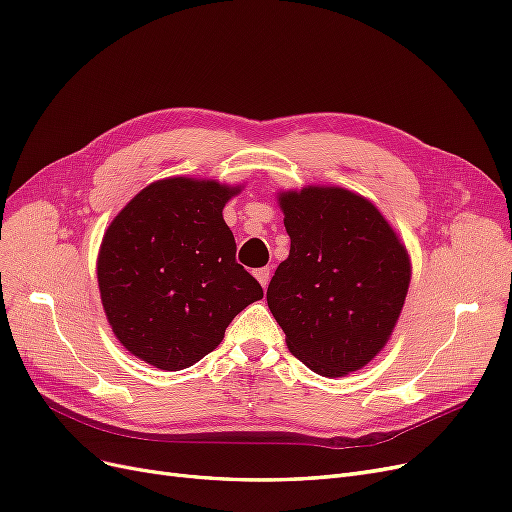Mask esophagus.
Returning <instances> with one entry per match:
<instances>
[{"instance_id": "esophagus-1", "label": "esophagus", "mask_w": 512, "mask_h": 512, "mask_svg": "<svg viewBox=\"0 0 512 512\" xmlns=\"http://www.w3.org/2000/svg\"><path fill=\"white\" fill-rule=\"evenodd\" d=\"M253 274H255V278L259 280V285H261L263 289H266L268 282H270V268H259V270H255Z\"/></svg>"}]
</instances>
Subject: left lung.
Segmentation results:
<instances>
[{
  "instance_id": "left-lung-1",
  "label": "left lung",
  "mask_w": 512,
  "mask_h": 512,
  "mask_svg": "<svg viewBox=\"0 0 512 512\" xmlns=\"http://www.w3.org/2000/svg\"><path fill=\"white\" fill-rule=\"evenodd\" d=\"M291 238L268 306L293 356L325 377L363 369L401 316L411 261L375 204L335 185L278 194Z\"/></svg>"
}]
</instances>
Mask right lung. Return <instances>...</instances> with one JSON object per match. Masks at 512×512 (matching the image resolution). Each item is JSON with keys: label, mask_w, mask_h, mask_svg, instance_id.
I'll return each instance as SVG.
<instances>
[{"label": "right lung", "mask_w": 512, "mask_h": 512, "mask_svg": "<svg viewBox=\"0 0 512 512\" xmlns=\"http://www.w3.org/2000/svg\"><path fill=\"white\" fill-rule=\"evenodd\" d=\"M240 185L168 177L149 183L105 230L97 278L113 335L164 371L213 352L227 325L263 297L236 263L223 206Z\"/></svg>", "instance_id": "1"}]
</instances>
